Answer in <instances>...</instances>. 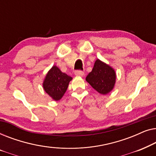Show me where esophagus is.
I'll use <instances>...</instances> for the list:
<instances>
[{
    "label": "esophagus",
    "instance_id": "obj_1",
    "mask_svg": "<svg viewBox=\"0 0 156 156\" xmlns=\"http://www.w3.org/2000/svg\"><path fill=\"white\" fill-rule=\"evenodd\" d=\"M74 74L76 76H84V72L82 71V70H76V71H75V72H74Z\"/></svg>",
    "mask_w": 156,
    "mask_h": 156
}]
</instances>
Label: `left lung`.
I'll use <instances>...</instances> for the list:
<instances>
[{
    "label": "left lung",
    "mask_w": 156,
    "mask_h": 156,
    "mask_svg": "<svg viewBox=\"0 0 156 156\" xmlns=\"http://www.w3.org/2000/svg\"><path fill=\"white\" fill-rule=\"evenodd\" d=\"M86 80L98 92L106 94L114 88L116 73L110 66L97 59L91 72L87 76Z\"/></svg>",
    "instance_id": "left-lung-1"
}]
</instances>
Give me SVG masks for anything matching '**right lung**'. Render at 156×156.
Wrapping results in <instances>:
<instances>
[{
	"label": "right lung",
	"instance_id": "add662e5",
	"mask_svg": "<svg viewBox=\"0 0 156 156\" xmlns=\"http://www.w3.org/2000/svg\"><path fill=\"white\" fill-rule=\"evenodd\" d=\"M72 80L71 76L62 72L56 66H53L47 74L43 82V88L53 99L58 101L65 94Z\"/></svg>",
	"mask_w": 156,
	"mask_h": 156
}]
</instances>
